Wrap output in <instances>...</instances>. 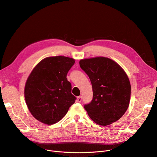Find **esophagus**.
I'll use <instances>...</instances> for the list:
<instances>
[{
  "label": "esophagus",
  "instance_id": "1",
  "mask_svg": "<svg viewBox=\"0 0 157 157\" xmlns=\"http://www.w3.org/2000/svg\"><path fill=\"white\" fill-rule=\"evenodd\" d=\"M81 100H82V97H81V96L78 97V101L79 102H81Z\"/></svg>",
  "mask_w": 157,
  "mask_h": 157
}]
</instances>
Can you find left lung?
I'll list each match as a JSON object with an SVG mask.
<instances>
[{
	"instance_id": "8db88e82",
	"label": "left lung",
	"mask_w": 157,
	"mask_h": 157,
	"mask_svg": "<svg viewBox=\"0 0 157 157\" xmlns=\"http://www.w3.org/2000/svg\"><path fill=\"white\" fill-rule=\"evenodd\" d=\"M81 68L89 76L93 99L84 106L91 119L100 126L116 122L126 112L131 98V84L124 69L104 57L81 59Z\"/></svg>"
}]
</instances>
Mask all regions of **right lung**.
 <instances>
[{
  "mask_svg": "<svg viewBox=\"0 0 157 157\" xmlns=\"http://www.w3.org/2000/svg\"><path fill=\"white\" fill-rule=\"evenodd\" d=\"M75 60L65 56L41 60L29 75L25 98L32 116L38 121L52 125L63 118L76 98L71 93L66 78Z\"/></svg>",
  "mask_w": 157,
  "mask_h": 157,
  "instance_id": "right-lung-1",
  "label": "right lung"
}]
</instances>
